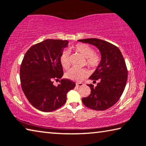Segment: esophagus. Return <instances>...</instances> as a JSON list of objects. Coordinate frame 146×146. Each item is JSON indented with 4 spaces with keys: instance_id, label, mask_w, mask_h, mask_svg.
Listing matches in <instances>:
<instances>
[{
    "instance_id": "esophagus-1",
    "label": "esophagus",
    "mask_w": 146,
    "mask_h": 146,
    "mask_svg": "<svg viewBox=\"0 0 146 146\" xmlns=\"http://www.w3.org/2000/svg\"><path fill=\"white\" fill-rule=\"evenodd\" d=\"M83 85H84V84L82 83V82L76 84V86H77V87H81V86H82Z\"/></svg>"
}]
</instances>
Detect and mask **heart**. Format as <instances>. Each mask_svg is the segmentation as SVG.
<instances>
[{
    "label": "heart",
    "instance_id": "b5f03b06",
    "mask_svg": "<svg viewBox=\"0 0 146 146\" xmlns=\"http://www.w3.org/2000/svg\"><path fill=\"white\" fill-rule=\"evenodd\" d=\"M76 52L80 54L84 57V64L89 68L95 69L99 65L101 57L99 54L94 52L93 49L88 44H78L73 47ZM60 62L64 68L67 70L70 66V53L68 51H64L60 56ZM88 75V71L85 68H72L66 73V76L70 80L75 81H82Z\"/></svg>",
    "mask_w": 146,
    "mask_h": 146
}]
</instances>
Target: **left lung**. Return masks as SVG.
<instances>
[{
  "mask_svg": "<svg viewBox=\"0 0 146 146\" xmlns=\"http://www.w3.org/2000/svg\"><path fill=\"white\" fill-rule=\"evenodd\" d=\"M79 42L95 46L101 53V61L90 78L93 84H88L91 94L82 98V102L91 110L104 111L115 105L124 90L127 69L120 49L113 44L98 38H86Z\"/></svg>",
  "mask_w": 146,
  "mask_h": 146,
  "instance_id": "obj_1",
  "label": "left lung"
}]
</instances>
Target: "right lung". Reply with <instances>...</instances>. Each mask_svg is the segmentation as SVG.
<instances>
[{
    "label": "right lung",
    "mask_w": 146,
    "mask_h": 146,
    "mask_svg": "<svg viewBox=\"0 0 146 146\" xmlns=\"http://www.w3.org/2000/svg\"><path fill=\"white\" fill-rule=\"evenodd\" d=\"M68 40L46 39L32 46L24 55L20 68L22 90L29 102L37 110L50 112L66 103V95L75 87L69 79H62L55 86L54 80L63 75L60 56Z\"/></svg>",
    "instance_id": "right-lung-1"
}]
</instances>
